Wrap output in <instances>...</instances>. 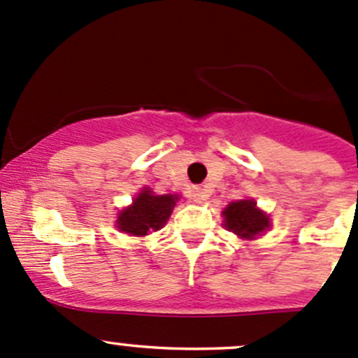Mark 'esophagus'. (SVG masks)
Wrapping results in <instances>:
<instances>
[{"mask_svg":"<svg viewBox=\"0 0 358 358\" xmlns=\"http://www.w3.org/2000/svg\"><path fill=\"white\" fill-rule=\"evenodd\" d=\"M194 201L196 202H202L206 199V194H204V190L202 189H199V187H196V189H194Z\"/></svg>","mask_w":358,"mask_h":358,"instance_id":"1","label":"esophagus"}]
</instances>
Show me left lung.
Segmentation results:
<instances>
[{
	"label": "left lung",
	"instance_id": "left-lung-1",
	"mask_svg": "<svg viewBox=\"0 0 358 358\" xmlns=\"http://www.w3.org/2000/svg\"><path fill=\"white\" fill-rule=\"evenodd\" d=\"M225 227L243 239H252L255 236L268 229V218L259 209L255 201H237L227 206L223 211Z\"/></svg>",
	"mask_w": 358,
	"mask_h": 358
}]
</instances>
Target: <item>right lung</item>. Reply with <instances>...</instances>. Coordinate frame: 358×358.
<instances>
[{"mask_svg": "<svg viewBox=\"0 0 358 358\" xmlns=\"http://www.w3.org/2000/svg\"><path fill=\"white\" fill-rule=\"evenodd\" d=\"M178 197L166 194V196H154L150 190H143L133 206L121 211L117 218V229L129 236L143 237L149 232H156L162 229L166 220L171 215Z\"/></svg>", "mask_w": 358, "mask_h": 358, "instance_id": "right-lung-1", "label": "right lung"}]
</instances>
